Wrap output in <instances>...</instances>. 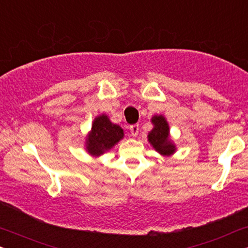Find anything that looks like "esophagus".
<instances>
[{
	"label": "esophagus",
	"instance_id": "34e87169",
	"mask_svg": "<svg viewBox=\"0 0 248 248\" xmlns=\"http://www.w3.org/2000/svg\"><path fill=\"white\" fill-rule=\"evenodd\" d=\"M129 130H130V134L131 136H137L138 135V131H140V124H131L129 127Z\"/></svg>",
	"mask_w": 248,
	"mask_h": 248
}]
</instances>
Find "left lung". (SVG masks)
Segmentation results:
<instances>
[{
    "mask_svg": "<svg viewBox=\"0 0 248 248\" xmlns=\"http://www.w3.org/2000/svg\"><path fill=\"white\" fill-rule=\"evenodd\" d=\"M153 129L148 133V141L158 153L169 156L176 152V146L169 138V124L163 115H154L152 118Z\"/></svg>",
    "mask_w": 248,
    "mask_h": 248,
    "instance_id": "8db88e82",
    "label": "left lung"
}]
</instances>
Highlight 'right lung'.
Returning <instances> with one entry per match:
<instances>
[{
    "mask_svg": "<svg viewBox=\"0 0 248 248\" xmlns=\"http://www.w3.org/2000/svg\"><path fill=\"white\" fill-rule=\"evenodd\" d=\"M122 138V128L112 124L107 114H101L94 119L92 130L86 140V150L93 156H100Z\"/></svg>",
    "mask_w": 248,
    "mask_h": 248,
    "instance_id": "obj_1",
    "label": "right lung"
}]
</instances>
